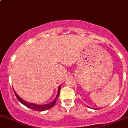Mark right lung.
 I'll return each mask as SVG.
<instances>
[{"label": "right lung", "instance_id": "add662e5", "mask_svg": "<svg viewBox=\"0 0 128 128\" xmlns=\"http://www.w3.org/2000/svg\"><path fill=\"white\" fill-rule=\"evenodd\" d=\"M60 88H61V85L59 86L58 87V94H57V96H56L55 100H54V101L52 102L49 103L48 104H44V105H38V104H32V103H28L27 101H24V100H22V98L19 96L17 94V93L14 92V94L16 95V98H17L18 100H19V101L22 103V104H24V106H26V107H27L28 108H30V109H33L34 110H37V111H44L46 110L49 109V108H52L56 104V101H57V99L58 98L59 94H60Z\"/></svg>", "mask_w": 128, "mask_h": 128}]
</instances>
